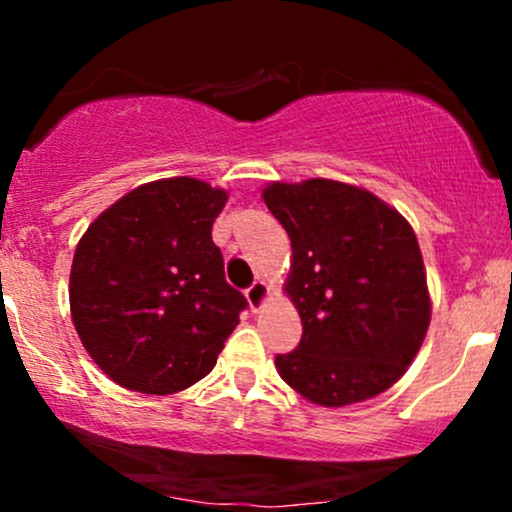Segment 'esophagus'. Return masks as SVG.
<instances>
[{
  "label": "esophagus",
  "instance_id": "34e87169",
  "mask_svg": "<svg viewBox=\"0 0 512 512\" xmlns=\"http://www.w3.org/2000/svg\"><path fill=\"white\" fill-rule=\"evenodd\" d=\"M245 296H248L252 310H260L269 296V286L264 281H252L248 289H245Z\"/></svg>",
  "mask_w": 512,
  "mask_h": 512
}]
</instances>
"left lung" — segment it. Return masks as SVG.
<instances>
[{
  "label": "left lung",
  "mask_w": 512,
  "mask_h": 512,
  "mask_svg": "<svg viewBox=\"0 0 512 512\" xmlns=\"http://www.w3.org/2000/svg\"><path fill=\"white\" fill-rule=\"evenodd\" d=\"M264 204L291 238L286 281L301 342L274 358L322 407L363 402L404 375L431 322L424 260L402 214L337 180L272 182Z\"/></svg>",
  "instance_id": "1"
}]
</instances>
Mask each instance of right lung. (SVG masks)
Returning a JSON list of instances; mask_svg holds the SVG:
<instances>
[{
	"label": "right lung",
	"mask_w": 512,
	"mask_h": 512,
	"mask_svg": "<svg viewBox=\"0 0 512 512\" xmlns=\"http://www.w3.org/2000/svg\"><path fill=\"white\" fill-rule=\"evenodd\" d=\"M226 199L195 178L149 182L105 209L76 245L74 327L117 385L173 395L216 366L248 308L211 240Z\"/></svg>",
	"instance_id": "1"
}]
</instances>
